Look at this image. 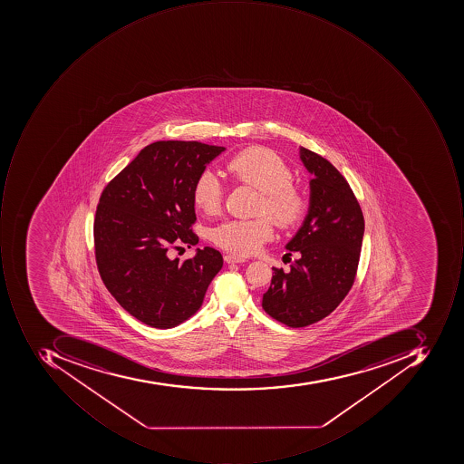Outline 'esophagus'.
Here are the masks:
<instances>
[{
    "label": "esophagus",
    "mask_w": 464,
    "mask_h": 464,
    "mask_svg": "<svg viewBox=\"0 0 464 464\" xmlns=\"http://www.w3.org/2000/svg\"><path fill=\"white\" fill-rule=\"evenodd\" d=\"M225 261L227 264H244L246 262V257L238 256V255H226Z\"/></svg>",
    "instance_id": "34e87169"
}]
</instances>
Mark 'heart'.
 <instances>
[{
    "mask_svg": "<svg viewBox=\"0 0 464 464\" xmlns=\"http://www.w3.org/2000/svg\"><path fill=\"white\" fill-rule=\"evenodd\" d=\"M226 174L236 184L249 185L261 191L259 215H269L285 230L297 227L308 210L305 192L293 184V171L276 151L262 146L243 149L228 159ZM192 200L198 209L216 215L223 200V185L213 171L203 170L192 185ZM273 237V223L267 216L252 220H228L213 230L212 238L220 248L237 255L259 251Z\"/></svg>",
    "mask_w": 464,
    "mask_h": 464,
    "instance_id": "b5f03b06",
    "label": "heart"
}]
</instances>
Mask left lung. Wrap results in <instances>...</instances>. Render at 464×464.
I'll list each match as a JSON object with an SVG mask.
<instances>
[{
  "mask_svg": "<svg viewBox=\"0 0 464 464\" xmlns=\"http://www.w3.org/2000/svg\"><path fill=\"white\" fill-rule=\"evenodd\" d=\"M300 159L313 174L305 220L285 246L300 257L290 272L273 267L262 308L290 327L315 324L334 313L349 294L357 275L363 216L349 182L318 153L300 148Z\"/></svg>",
  "mask_w": 464,
  "mask_h": 464,
  "instance_id": "8db88e82",
  "label": "left lung"
}]
</instances>
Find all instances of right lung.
Instances as JSON below:
<instances>
[{
  "mask_svg": "<svg viewBox=\"0 0 464 464\" xmlns=\"http://www.w3.org/2000/svg\"><path fill=\"white\" fill-rule=\"evenodd\" d=\"M225 150L197 140L150 143L102 192L93 226L97 269L117 303L148 326L170 329L191 318L223 266L210 246L184 262L170 249L199 241L192 185Z\"/></svg>",
  "mask_w": 464,
  "mask_h": 464,
  "instance_id": "obj_1",
  "label": "right lung"
}]
</instances>
